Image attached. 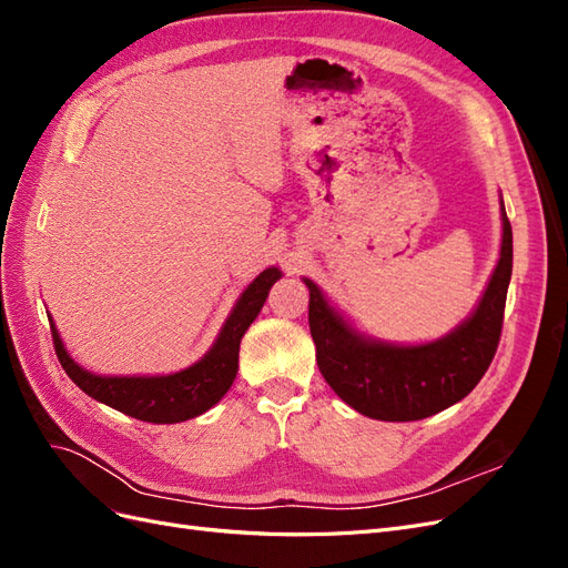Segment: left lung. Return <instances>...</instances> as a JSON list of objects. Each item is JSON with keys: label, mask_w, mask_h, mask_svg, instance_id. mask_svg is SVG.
<instances>
[{"label": "left lung", "mask_w": 568, "mask_h": 568, "mask_svg": "<svg viewBox=\"0 0 568 568\" xmlns=\"http://www.w3.org/2000/svg\"><path fill=\"white\" fill-rule=\"evenodd\" d=\"M511 280V225L503 205V251L476 313L453 334L424 346H388L357 336L320 288H311L307 322L320 372L343 403L382 422H415L455 405L490 367L505 322Z\"/></svg>", "instance_id": "left-lung-1"}]
</instances>
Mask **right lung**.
I'll return each mask as SVG.
<instances>
[{"mask_svg":"<svg viewBox=\"0 0 568 568\" xmlns=\"http://www.w3.org/2000/svg\"><path fill=\"white\" fill-rule=\"evenodd\" d=\"M282 277L277 267L257 274L253 284L236 301L232 315L215 341V346L203 359L189 369L168 376H97L78 367L68 357L54 322L51 338L61 367L71 376L73 384L94 400L104 403L123 415L151 424H175L203 415L211 409L234 382L239 369V343L261 313L270 286Z\"/></svg>","mask_w":568,"mask_h":568,"instance_id":"obj_1","label":"right lung"}]
</instances>
